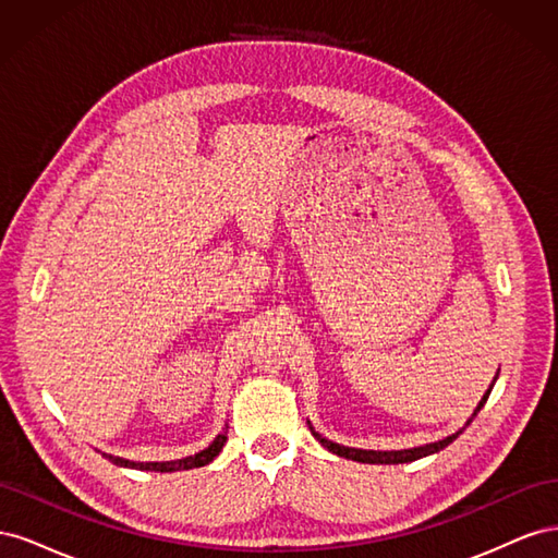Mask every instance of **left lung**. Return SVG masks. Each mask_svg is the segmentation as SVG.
I'll return each instance as SVG.
<instances>
[{"label":"left lung","instance_id":"left-lung-1","mask_svg":"<svg viewBox=\"0 0 558 558\" xmlns=\"http://www.w3.org/2000/svg\"><path fill=\"white\" fill-rule=\"evenodd\" d=\"M498 373H500V367H498ZM498 373H496V377H494V381L488 384V388H486V393L482 396V400L477 402V408H475V412H472L470 416H468V421L463 424V428H459L456 433H451V435H447V437H442V440H437V442H428V445H421V447H412V449H393V451H379V449H356V447H344V445H337V442H332V440H328V437H324L320 435L318 430H314V426L310 424V428H312V435L316 437V440L324 445L328 451H332V453H337V456H342V459H349V461H359V463H381V465H398V463H412V461H418V459H424V456H430V453H437V451H442L445 447H449L456 437H459L470 424H472V418L477 416V412L484 408V402L488 400V393H492V388H494V384H496V379H498Z\"/></svg>","mask_w":558,"mask_h":558}]
</instances>
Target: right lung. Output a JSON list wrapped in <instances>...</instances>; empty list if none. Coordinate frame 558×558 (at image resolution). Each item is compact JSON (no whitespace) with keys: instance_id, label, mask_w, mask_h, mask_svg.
Wrapping results in <instances>:
<instances>
[{"instance_id":"1","label":"right lung","mask_w":558,"mask_h":558,"mask_svg":"<svg viewBox=\"0 0 558 558\" xmlns=\"http://www.w3.org/2000/svg\"><path fill=\"white\" fill-rule=\"evenodd\" d=\"M228 430L218 433L214 437V442L202 449L193 456H185V459H177V461H130V459H123V456H113V453H102L105 459H109L113 465H121V468H134V470H150V472H177V470H193V468H202L211 463L218 453H221L223 445L228 442Z\"/></svg>"}]
</instances>
